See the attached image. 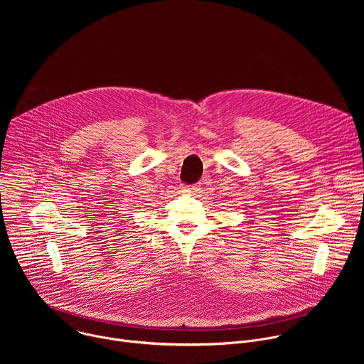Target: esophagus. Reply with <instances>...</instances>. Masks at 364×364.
<instances>
[{"instance_id": "34e87169", "label": "esophagus", "mask_w": 364, "mask_h": 364, "mask_svg": "<svg viewBox=\"0 0 364 364\" xmlns=\"http://www.w3.org/2000/svg\"><path fill=\"white\" fill-rule=\"evenodd\" d=\"M186 191H188V193H194V191H197V187H196V186H191V187H186Z\"/></svg>"}]
</instances>
